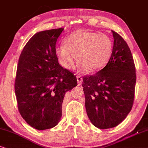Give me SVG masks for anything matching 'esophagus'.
I'll return each instance as SVG.
<instances>
[{
    "label": "esophagus",
    "instance_id": "esophagus-1",
    "mask_svg": "<svg viewBox=\"0 0 148 148\" xmlns=\"http://www.w3.org/2000/svg\"><path fill=\"white\" fill-rule=\"evenodd\" d=\"M76 78H77L78 85H81V82H82V77H81V76H76Z\"/></svg>",
    "mask_w": 148,
    "mask_h": 148
}]
</instances>
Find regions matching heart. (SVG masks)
<instances>
[{
    "instance_id": "1",
    "label": "heart",
    "mask_w": 148,
    "mask_h": 148,
    "mask_svg": "<svg viewBox=\"0 0 148 148\" xmlns=\"http://www.w3.org/2000/svg\"><path fill=\"white\" fill-rule=\"evenodd\" d=\"M113 51V43L107 35L78 30L65 38L56 47L55 52L60 64L70 69L76 61L78 70L96 71L108 63Z\"/></svg>"
}]
</instances>
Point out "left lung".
<instances>
[{
    "label": "left lung",
    "instance_id": "obj_1",
    "mask_svg": "<svg viewBox=\"0 0 148 148\" xmlns=\"http://www.w3.org/2000/svg\"><path fill=\"white\" fill-rule=\"evenodd\" d=\"M109 61L96 74L83 78L85 108L93 125L100 129L115 127L131 111L134 98L136 70L131 51L115 31Z\"/></svg>",
    "mask_w": 148,
    "mask_h": 148
}]
</instances>
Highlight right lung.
Here are the masks:
<instances>
[{"label": "right lung", "instance_id": "obj_1", "mask_svg": "<svg viewBox=\"0 0 148 148\" xmlns=\"http://www.w3.org/2000/svg\"><path fill=\"white\" fill-rule=\"evenodd\" d=\"M63 28L37 33L20 54L15 83L18 111L37 130L57 126L65 93L77 85L72 72L59 65L55 52Z\"/></svg>", "mask_w": 148, "mask_h": 148}]
</instances>
